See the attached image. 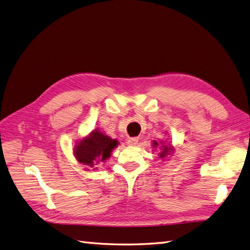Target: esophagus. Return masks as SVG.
Masks as SVG:
<instances>
[{
	"label": "esophagus",
	"instance_id": "esophagus-1",
	"mask_svg": "<svg viewBox=\"0 0 250 250\" xmlns=\"http://www.w3.org/2000/svg\"><path fill=\"white\" fill-rule=\"evenodd\" d=\"M138 142H139V138H137V137L128 138V140H127V144L129 146H135L138 144Z\"/></svg>",
	"mask_w": 250,
	"mask_h": 250
}]
</instances>
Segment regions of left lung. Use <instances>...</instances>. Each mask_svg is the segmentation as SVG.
<instances>
[{
	"label": "left lung",
	"mask_w": 250,
	"mask_h": 250,
	"mask_svg": "<svg viewBox=\"0 0 250 250\" xmlns=\"http://www.w3.org/2000/svg\"><path fill=\"white\" fill-rule=\"evenodd\" d=\"M153 144H154V146L155 145H158V143L157 142H153ZM173 149L171 148V147H168V146H162V152L160 153V157L161 158H164L166 155H168L171 151H172Z\"/></svg>",
	"instance_id": "1"
}]
</instances>
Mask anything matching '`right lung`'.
<instances>
[{
    "label": "right lung",
    "mask_w": 250,
    "mask_h": 250,
    "mask_svg": "<svg viewBox=\"0 0 250 250\" xmlns=\"http://www.w3.org/2000/svg\"><path fill=\"white\" fill-rule=\"evenodd\" d=\"M117 145V140L110 139L97 129L76 145L74 154L80 164L92 169L101 162L106 161Z\"/></svg>",
    "instance_id": "right-lung-1"
}]
</instances>
